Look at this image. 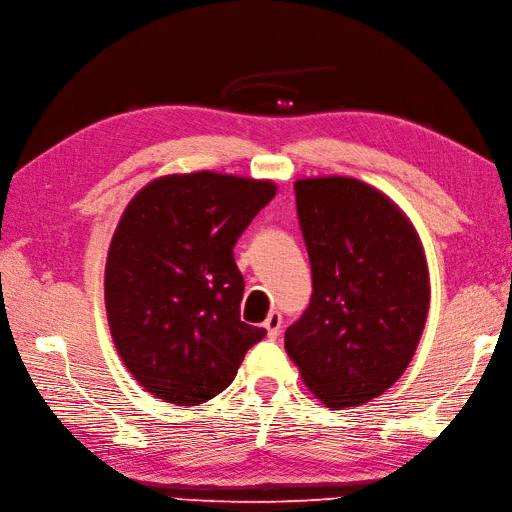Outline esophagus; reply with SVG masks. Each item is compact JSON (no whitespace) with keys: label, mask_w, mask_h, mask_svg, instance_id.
<instances>
[{"label":"esophagus","mask_w":512,"mask_h":512,"mask_svg":"<svg viewBox=\"0 0 512 512\" xmlns=\"http://www.w3.org/2000/svg\"><path fill=\"white\" fill-rule=\"evenodd\" d=\"M265 328H267V337L276 339L280 335V328H282V315L278 311L269 313V317L265 320Z\"/></svg>","instance_id":"1"}]
</instances>
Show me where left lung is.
I'll use <instances>...</instances> for the list:
<instances>
[{"mask_svg":"<svg viewBox=\"0 0 512 512\" xmlns=\"http://www.w3.org/2000/svg\"><path fill=\"white\" fill-rule=\"evenodd\" d=\"M293 188L313 293L287 328V355L326 407L363 405L401 379L423 335V245L403 210L359 179L311 177Z\"/></svg>","mask_w":512,"mask_h":512,"instance_id":"obj_1","label":"left lung"}]
</instances>
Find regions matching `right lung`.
Listing matches in <instances>:
<instances>
[{
	"instance_id": "1",
	"label": "right lung",
	"mask_w": 512,
	"mask_h": 512,
	"mask_svg": "<svg viewBox=\"0 0 512 512\" xmlns=\"http://www.w3.org/2000/svg\"><path fill=\"white\" fill-rule=\"evenodd\" d=\"M274 197L269 179L199 170L153 179L122 212L105 267L107 320L124 366L157 399L210 401L265 337L241 320L234 245Z\"/></svg>"
}]
</instances>
